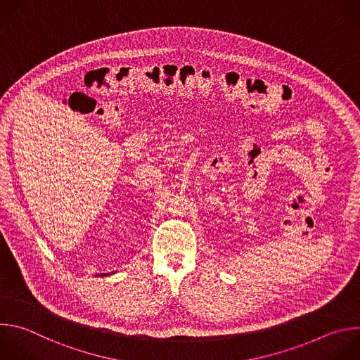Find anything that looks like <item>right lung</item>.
Segmentation results:
<instances>
[{
  "mask_svg": "<svg viewBox=\"0 0 360 360\" xmlns=\"http://www.w3.org/2000/svg\"><path fill=\"white\" fill-rule=\"evenodd\" d=\"M103 276H105V274H103Z\"/></svg>",
  "mask_w": 360,
  "mask_h": 360,
  "instance_id": "1",
  "label": "right lung"
}]
</instances>
